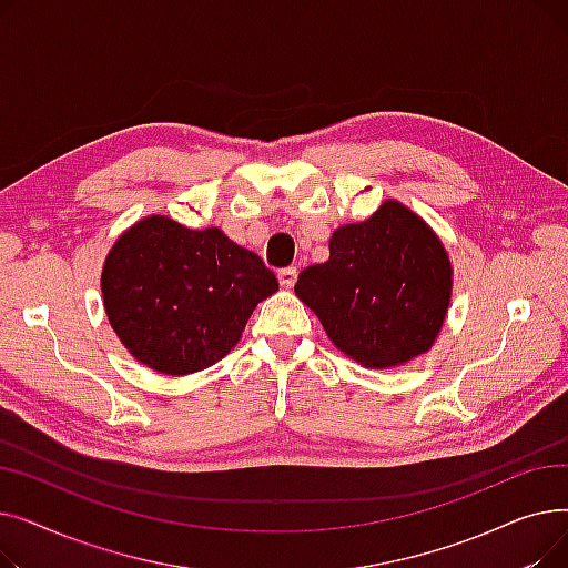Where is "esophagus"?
<instances>
[{
  "label": "esophagus",
  "instance_id": "34e87169",
  "mask_svg": "<svg viewBox=\"0 0 568 568\" xmlns=\"http://www.w3.org/2000/svg\"><path fill=\"white\" fill-rule=\"evenodd\" d=\"M296 276H300V272H296L294 266H287V268H281L278 272V281H281V285L283 287H294V283H296Z\"/></svg>",
  "mask_w": 568,
  "mask_h": 568
}]
</instances>
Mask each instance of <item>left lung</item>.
Instances as JSON below:
<instances>
[{"label": "left lung", "mask_w": 568, "mask_h": 568, "mask_svg": "<svg viewBox=\"0 0 568 568\" xmlns=\"http://www.w3.org/2000/svg\"><path fill=\"white\" fill-rule=\"evenodd\" d=\"M329 341L364 368H396L437 341L454 292V266L437 232L386 200L377 212L334 230L329 260L294 285Z\"/></svg>", "instance_id": "1"}]
</instances>
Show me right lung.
Instances as JSON below:
<instances>
[{
	"label": "right lung",
	"instance_id": "right-lung-1",
	"mask_svg": "<svg viewBox=\"0 0 568 568\" xmlns=\"http://www.w3.org/2000/svg\"><path fill=\"white\" fill-rule=\"evenodd\" d=\"M276 290L274 272L221 227L189 230L161 214L119 234L101 272L116 338L142 366L172 377L221 362Z\"/></svg>",
	"mask_w": 568,
	"mask_h": 568
}]
</instances>
